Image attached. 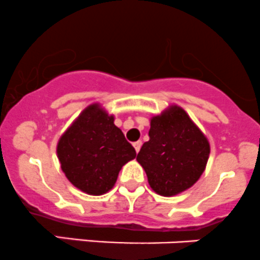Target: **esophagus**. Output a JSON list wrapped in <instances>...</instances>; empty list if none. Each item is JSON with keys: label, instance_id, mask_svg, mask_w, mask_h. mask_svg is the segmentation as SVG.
<instances>
[{"label": "esophagus", "instance_id": "1", "mask_svg": "<svg viewBox=\"0 0 260 260\" xmlns=\"http://www.w3.org/2000/svg\"><path fill=\"white\" fill-rule=\"evenodd\" d=\"M133 145H134V148H135V151L139 152V151H140V148H141V145H143V143H141V141L139 140V141H135V143H134Z\"/></svg>", "mask_w": 260, "mask_h": 260}]
</instances>
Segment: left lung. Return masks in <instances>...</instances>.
<instances>
[{"mask_svg": "<svg viewBox=\"0 0 260 260\" xmlns=\"http://www.w3.org/2000/svg\"><path fill=\"white\" fill-rule=\"evenodd\" d=\"M149 138L136 160L151 189L162 197H174L194 185L207 167L210 145L185 110L171 105L152 116Z\"/></svg>", "mask_w": 260, "mask_h": 260, "instance_id": "obj_1", "label": "left lung"}]
</instances>
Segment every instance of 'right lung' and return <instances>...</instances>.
<instances>
[{
    "instance_id": "right-lung-1",
    "label": "right lung",
    "mask_w": 260,
    "mask_h": 260,
    "mask_svg": "<svg viewBox=\"0 0 260 260\" xmlns=\"http://www.w3.org/2000/svg\"><path fill=\"white\" fill-rule=\"evenodd\" d=\"M136 151L99 104L87 106L57 143L61 169L74 186L89 195L112 189L121 168Z\"/></svg>"
}]
</instances>
